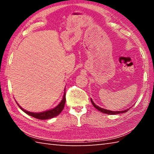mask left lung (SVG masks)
Returning a JSON list of instances; mask_svg holds the SVG:
<instances>
[{
  "instance_id": "left-lung-1",
  "label": "left lung",
  "mask_w": 154,
  "mask_h": 154,
  "mask_svg": "<svg viewBox=\"0 0 154 154\" xmlns=\"http://www.w3.org/2000/svg\"><path fill=\"white\" fill-rule=\"evenodd\" d=\"M91 102H92L93 106H94V107L96 109H97V110H98L99 111L103 112V113H106V114H109V115H116V114H119V113H126V112H127L129 110V109H126V110L122 111H112L107 110V109H105L100 108V106L96 105L95 104H94V103L93 101H92V99H91Z\"/></svg>"
}]
</instances>
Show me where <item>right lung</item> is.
I'll return each mask as SVG.
<instances>
[{
	"mask_svg": "<svg viewBox=\"0 0 154 154\" xmlns=\"http://www.w3.org/2000/svg\"><path fill=\"white\" fill-rule=\"evenodd\" d=\"M65 103H66V94H65V91H64V94L63 98H62V100H61V102L60 103L59 105L57 106L56 107L54 108L53 109H51V110L41 112V113H32V112H30V111H27L24 110V109L21 107L18 104L17 105L19 106L20 108L22 109L23 111L25 112L26 114L29 115V116H32L35 118L38 119H42V120H43V119L53 118L54 117L58 116V115L61 113L62 111L63 110Z\"/></svg>",
	"mask_w": 154,
	"mask_h": 154,
	"instance_id": "1",
	"label": "right lung"
}]
</instances>
